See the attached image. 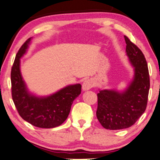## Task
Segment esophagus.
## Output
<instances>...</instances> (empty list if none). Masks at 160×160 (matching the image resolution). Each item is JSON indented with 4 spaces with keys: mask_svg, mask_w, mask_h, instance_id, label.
<instances>
[{
    "mask_svg": "<svg viewBox=\"0 0 160 160\" xmlns=\"http://www.w3.org/2000/svg\"><path fill=\"white\" fill-rule=\"evenodd\" d=\"M93 80H91V79L85 80L84 82H83L82 85V91H88V90H90L91 88H93Z\"/></svg>",
    "mask_w": 160,
    "mask_h": 160,
    "instance_id": "esophagus-1",
    "label": "esophagus"
}]
</instances>
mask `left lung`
Masks as SVG:
<instances>
[{"label": "left lung", "mask_w": 160, "mask_h": 160, "mask_svg": "<svg viewBox=\"0 0 160 160\" xmlns=\"http://www.w3.org/2000/svg\"><path fill=\"white\" fill-rule=\"evenodd\" d=\"M125 53L133 68V75L122 90L99 89L96 116L108 130L125 129L132 126L145 112L150 82L147 61L142 51L124 36Z\"/></svg>", "instance_id": "8db88e82"}]
</instances>
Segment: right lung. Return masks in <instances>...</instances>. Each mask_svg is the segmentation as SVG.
<instances>
[{
  "label": "right lung",
  "instance_id": "right-lung-1",
  "mask_svg": "<svg viewBox=\"0 0 160 160\" xmlns=\"http://www.w3.org/2000/svg\"><path fill=\"white\" fill-rule=\"evenodd\" d=\"M32 40L29 38L16 55L11 73L12 98L19 115L27 122L38 128H56L67 120L74 100L81 93V85H68L48 96L31 92L22 75L20 58L28 52Z\"/></svg>",
  "mask_w": 160,
  "mask_h": 160
}]
</instances>
